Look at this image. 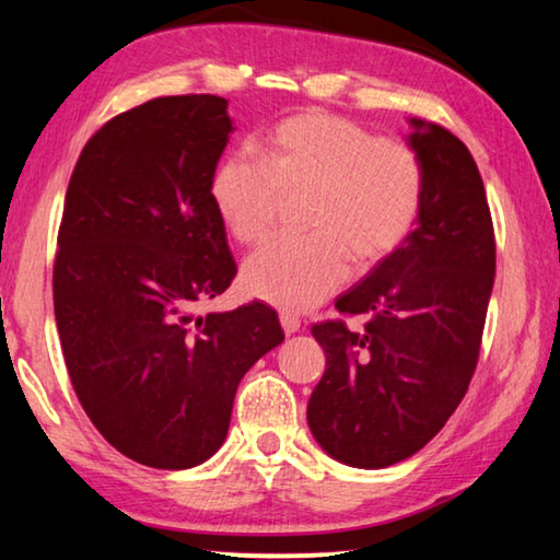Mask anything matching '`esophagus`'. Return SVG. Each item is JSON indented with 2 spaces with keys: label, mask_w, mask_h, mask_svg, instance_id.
<instances>
[{
  "label": "esophagus",
  "mask_w": 560,
  "mask_h": 560,
  "mask_svg": "<svg viewBox=\"0 0 560 560\" xmlns=\"http://www.w3.org/2000/svg\"><path fill=\"white\" fill-rule=\"evenodd\" d=\"M279 318H281V328H283V334H287V336H293V334H296V330L301 328V320H299V316H293V314H281Z\"/></svg>",
  "instance_id": "34e87169"
}]
</instances>
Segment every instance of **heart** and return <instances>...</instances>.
I'll use <instances>...</instances> for the list:
<instances>
[{
    "instance_id": "obj_1",
    "label": "heart",
    "mask_w": 560,
    "mask_h": 560,
    "mask_svg": "<svg viewBox=\"0 0 560 560\" xmlns=\"http://www.w3.org/2000/svg\"><path fill=\"white\" fill-rule=\"evenodd\" d=\"M261 165L242 155L217 163L207 185L224 232L240 244L271 234L283 200L306 197L303 240L271 242L244 264V289L271 306L308 311L358 271L385 261L420 220L424 167L402 140L377 138L326 110L279 120L259 140Z\"/></svg>"
}]
</instances>
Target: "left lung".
Wrapping results in <instances>:
<instances>
[{"label":"left lung","instance_id":"1","mask_svg":"<svg viewBox=\"0 0 560 560\" xmlns=\"http://www.w3.org/2000/svg\"><path fill=\"white\" fill-rule=\"evenodd\" d=\"M424 202L405 244L338 296L343 316L316 324L326 371L308 400V428L330 457L360 469L420 452L457 410L479 360L497 273L494 224L467 145L410 118Z\"/></svg>","mask_w":560,"mask_h":560}]
</instances>
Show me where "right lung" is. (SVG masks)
Returning a JSON list of instances; mask_svg holds the SVG:
<instances>
[{"label": "right lung", "mask_w": 560, "mask_h": 560, "mask_svg": "<svg viewBox=\"0 0 560 560\" xmlns=\"http://www.w3.org/2000/svg\"><path fill=\"white\" fill-rule=\"evenodd\" d=\"M232 130L226 98H153L93 132L66 189L54 261L66 368L96 430L145 467L210 459L244 373L283 340L257 301L192 314L236 277L207 195Z\"/></svg>", "instance_id": "obj_1"}]
</instances>
